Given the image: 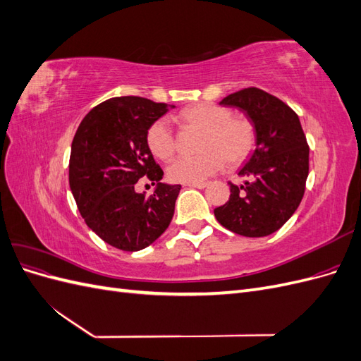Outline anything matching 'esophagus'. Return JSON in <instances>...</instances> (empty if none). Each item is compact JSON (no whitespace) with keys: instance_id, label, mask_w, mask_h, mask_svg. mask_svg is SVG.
I'll return each instance as SVG.
<instances>
[{"instance_id":"obj_1","label":"esophagus","mask_w":361,"mask_h":361,"mask_svg":"<svg viewBox=\"0 0 361 361\" xmlns=\"http://www.w3.org/2000/svg\"><path fill=\"white\" fill-rule=\"evenodd\" d=\"M206 182H197V183H185V187H190V188H199V190H203L206 188Z\"/></svg>"}]
</instances>
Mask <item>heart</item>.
Instances as JSON below:
<instances>
[{
  "label": "heart",
  "instance_id": "b5f03b06",
  "mask_svg": "<svg viewBox=\"0 0 361 361\" xmlns=\"http://www.w3.org/2000/svg\"><path fill=\"white\" fill-rule=\"evenodd\" d=\"M183 126L203 130L199 140L202 154L179 157L170 162L167 176L171 182L197 183L224 167V159L238 166L248 158L256 143L253 123L245 117H232L228 108L215 104H199L183 110L179 116ZM147 146L159 159H169L176 150V138L167 118H158L146 134Z\"/></svg>",
  "mask_w": 361,
  "mask_h": 361
}]
</instances>
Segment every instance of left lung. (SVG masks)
I'll return each mask as SVG.
<instances>
[{
	"instance_id": "obj_1",
	"label": "left lung",
	"mask_w": 361,
	"mask_h": 361,
	"mask_svg": "<svg viewBox=\"0 0 361 361\" xmlns=\"http://www.w3.org/2000/svg\"><path fill=\"white\" fill-rule=\"evenodd\" d=\"M223 106L241 110L256 130L255 150L239 169L244 185L214 215L228 231L262 238L277 232L297 211L309 176V146L298 116L279 97L250 87L226 96Z\"/></svg>"
}]
</instances>
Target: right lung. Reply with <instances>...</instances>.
I'll use <instances>...</instances> for the list:
<instances>
[{
    "label": "right lung",
    "mask_w": 361,
    "mask_h": 361,
    "mask_svg": "<svg viewBox=\"0 0 361 361\" xmlns=\"http://www.w3.org/2000/svg\"><path fill=\"white\" fill-rule=\"evenodd\" d=\"M174 105L138 96L111 97L87 114L72 141L69 185L85 224L123 251L149 247L166 232L180 185L161 182L147 146L149 126ZM146 176L154 194L137 193Z\"/></svg>",
    "instance_id": "obj_1"
}]
</instances>
